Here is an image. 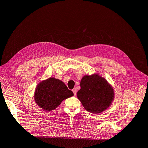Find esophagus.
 Segmentation results:
<instances>
[{
    "label": "esophagus",
    "mask_w": 148,
    "mask_h": 148,
    "mask_svg": "<svg viewBox=\"0 0 148 148\" xmlns=\"http://www.w3.org/2000/svg\"><path fill=\"white\" fill-rule=\"evenodd\" d=\"M72 91H73V94H74V95L76 96V95H77V89H76V88H73V89H72Z\"/></svg>",
    "instance_id": "34e87169"
}]
</instances>
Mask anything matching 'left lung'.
I'll use <instances>...</instances> for the list:
<instances>
[{
	"label": "left lung",
	"mask_w": 148,
	"mask_h": 148,
	"mask_svg": "<svg viewBox=\"0 0 148 148\" xmlns=\"http://www.w3.org/2000/svg\"><path fill=\"white\" fill-rule=\"evenodd\" d=\"M77 97L84 109L99 114L107 109L114 99V90L106 80L98 75L84 76L80 83Z\"/></svg>",
	"instance_id": "1"
}]
</instances>
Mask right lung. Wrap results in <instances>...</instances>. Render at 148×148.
<instances>
[{"label": "right lung", "mask_w": 148, "mask_h": 148, "mask_svg": "<svg viewBox=\"0 0 148 148\" xmlns=\"http://www.w3.org/2000/svg\"><path fill=\"white\" fill-rule=\"evenodd\" d=\"M73 96V93L60 80L50 78L40 83L36 87L34 99L44 110L51 111L62 101Z\"/></svg>", "instance_id": "add662e5"}]
</instances>
